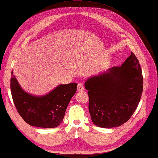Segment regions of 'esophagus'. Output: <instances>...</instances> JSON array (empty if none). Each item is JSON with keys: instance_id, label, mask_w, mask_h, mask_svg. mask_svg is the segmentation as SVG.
<instances>
[{"instance_id": "esophagus-1", "label": "esophagus", "mask_w": 158, "mask_h": 158, "mask_svg": "<svg viewBox=\"0 0 158 158\" xmlns=\"http://www.w3.org/2000/svg\"><path fill=\"white\" fill-rule=\"evenodd\" d=\"M77 90H78V92H80V91H83L85 90V86L82 85V83H80L78 85V87H77Z\"/></svg>"}]
</instances>
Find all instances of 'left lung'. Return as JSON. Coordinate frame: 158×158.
Here are the masks:
<instances>
[{
    "label": "left lung",
    "instance_id": "8db88e82",
    "mask_svg": "<svg viewBox=\"0 0 158 158\" xmlns=\"http://www.w3.org/2000/svg\"><path fill=\"white\" fill-rule=\"evenodd\" d=\"M143 84L141 66L132 52L120 67L89 77L85 86L88 90L93 123L106 128L127 122L141 100Z\"/></svg>",
    "mask_w": 158,
    "mask_h": 158
}]
</instances>
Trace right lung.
I'll return each instance as SVG.
<instances>
[{
  "label": "right lung",
  "mask_w": 158,
  "mask_h": 158,
  "mask_svg": "<svg viewBox=\"0 0 158 158\" xmlns=\"http://www.w3.org/2000/svg\"><path fill=\"white\" fill-rule=\"evenodd\" d=\"M77 89L75 82L59 85L43 95L24 90L11 72L10 90L14 104L23 120L32 127L55 128L61 124L66 109Z\"/></svg>",
  "instance_id": "1"
}]
</instances>
